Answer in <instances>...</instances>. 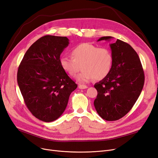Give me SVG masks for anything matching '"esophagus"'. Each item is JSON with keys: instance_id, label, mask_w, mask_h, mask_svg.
Returning <instances> with one entry per match:
<instances>
[{"instance_id": "1", "label": "esophagus", "mask_w": 158, "mask_h": 158, "mask_svg": "<svg viewBox=\"0 0 158 158\" xmlns=\"http://www.w3.org/2000/svg\"><path fill=\"white\" fill-rule=\"evenodd\" d=\"M79 88L81 89H84L88 88V86H87V85H81V84H80L79 85Z\"/></svg>"}]
</instances>
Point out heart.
Listing matches in <instances>:
<instances>
[{
  "mask_svg": "<svg viewBox=\"0 0 158 158\" xmlns=\"http://www.w3.org/2000/svg\"><path fill=\"white\" fill-rule=\"evenodd\" d=\"M72 58L62 56L59 59L61 69L71 77H75L80 70L82 72L77 77L80 83H87L94 78L102 80L111 72L113 56L109 49L84 43L71 51Z\"/></svg>",
  "mask_w": 158,
  "mask_h": 158,
  "instance_id": "obj_1",
  "label": "heart"
}]
</instances>
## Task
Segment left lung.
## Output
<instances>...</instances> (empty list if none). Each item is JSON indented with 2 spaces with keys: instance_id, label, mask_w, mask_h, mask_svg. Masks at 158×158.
I'll list each match as a JSON object with an SVG mask.
<instances>
[{
  "instance_id": "1",
  "label": "left lung",
  "mask_w": 158,
  "mask_h": 158,
  "mask_svg": "<svg viewBox=\"0 0 158 158\" xmlns=\"http://www.w3.org/2000/svg\"><path fill=\"white\" fill-rule=\"evenodd\" d=\"M111 36L98 40L109 41ZM113 56L109 74L94 85L98 91L94 106L106 121L118 120L127 114L140 96L144 84V73L137 52L127 43L117 40L110 44Z\"/></svg>"
}]
</instances>
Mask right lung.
<instances>
[{
    "label": "right lung",
    "mask_w": 158,
    "mask_h": 158,
    "mask_svg": "<svg viewBox=\"0 0 158 158\" xmlns=\"http://www.w3.org/2000/svg\"><path fill=\"white\" fill-rule=\"evenodd\" d=\"M69 44L66 37H42L30 46L18 67L17 81L25 103L42 121L60 117L78 86L59 63L60 55Z\"/></svg>",
    "instance_id": "add662e5"
}]
</instances>
